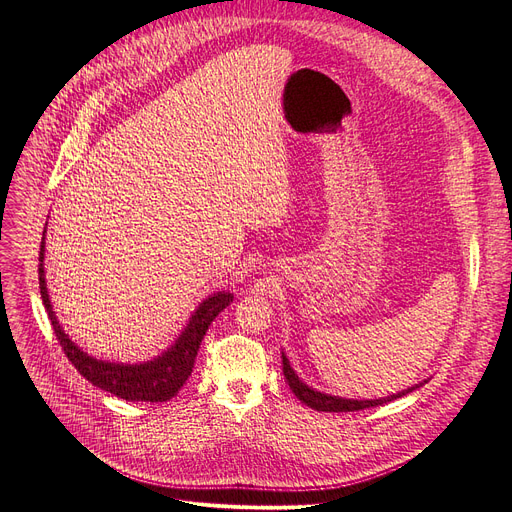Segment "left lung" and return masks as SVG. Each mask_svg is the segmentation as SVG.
Returning <instances> with one entry per match:
<instances>
[{"label": "left lung", "instance_id": "8db88e82", "mask_svg": "<svg viewBox=\"0 0 512 512\" xmlns=\"http://www.w3.org/2000/svg\"><path fill=\"white\" fill-rule=\"evenodd\" d=\"M282 373H285L287 377V384L291 386L293 394L297 396V399L301 403H306L308 407L316 409V411H363V409H369V407H377V405H386L394 399H401V396H405L407 392L420 388L422 384H415L413 388H407L399 394H390L386 396V399H373V401H354V399H339V396H331V394H323L318 392L310 386H306L304 382L299 380L297 373L291 369L289 365V358L282 354Z\"/></svg>", "mask_w": 512, "mask_h": 512}]
</instances>
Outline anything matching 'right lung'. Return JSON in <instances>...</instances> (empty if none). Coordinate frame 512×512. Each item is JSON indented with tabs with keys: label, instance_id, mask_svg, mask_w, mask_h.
I'll list each match as a JSON object with an SVG mask.
<instances>
[{
	"label": "right lung",
	"instance_id": "right-lung-1",
	"mask_svg": "<svg viewBox=\"0 0 512 512\" xmlns=\"http://www.w3.org/2000/svg\"><path fill=\"white\" fill-rule=\"evenodd\" d=\"M37 274H40V293H42V301L46 306L54 335L61 342L63 352L67 354L71 365L78 369L80 375H84L92 386L116 394L124 401L164 403L173 399V396L181 390V386L187 382V377L192 375L196 354L208 327H211L215 316L223 308L230 306V301L234 299L232 293H225V291H219L208 299H204L198 306V310L192 314V318H189V323L179 335L177 342L162 356L141 365H120V363L97 361V358L88 356L86 352H82L78 346H75L61 329L59 320H56L52 312V304L46 289L44 240L40 246V268H37Z\"/></svg>",
	"mask_w": 512,
	"mask_h": 512
}]
</instances>
